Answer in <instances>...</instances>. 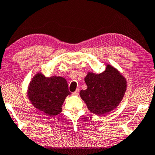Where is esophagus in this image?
<instances>
[{
    "mask_svg": "<svg viewBox=\"0 0 155 155\" xmlns=\"http://www.w3.org/2000/svg\"><path fill=\"white\" fill-rule=\"evenodd\" d=\"M72 94L74 95H78V94H79V89H77V90H76Z\"/></svg>",
    "mask_w": 155,
    "mask_h": 155,
    "instance_id": "esophagus-1",
    "label": "esophagus"
}]
</instances>
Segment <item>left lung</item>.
I'll return each mask as SVG.
<instances>
[{
    "mask_svg": "<svg viewBox=\"0 0 155 155\" xmlns=\"http://www.w3.org/2000/svg\"><path fill=\"white\" fill-rule=\"evenodd\" d=\"M84 81L87 88L80 91V96L88 110L97 115L114 110L123 99L127 87L125 77L109 64L103 72H88Z\"/></svg>",
    "mask_w": 155,
    "mask_h": 155,
    "instance_id": "obj_1",
    "label": "left lung"
}]
</instances>
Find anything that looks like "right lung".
Returning <instances> with one entry per match:
<instances>
[{
  "mask_svg": "<svg viewBox=\"0 0 155 155\" xmlns=\"http://www.w3.org/2000/svg\"><path fill=\"white\" fill-rule=\"evenodd\" d=\"M70 94L64 78L46 77L41 72L34 76L27 88V97L32 105L50 116L62 112L63 102Z\"/></svg>",
  "mask_w": 155,
  "mask_h": 155,
  "instance_id": "obj_1",
  "label": "right lung"
}]
</instances>
